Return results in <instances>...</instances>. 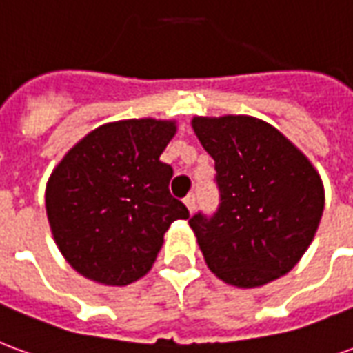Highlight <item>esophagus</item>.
Instances as JSON below:
<instances>
[{
  "label": "esophagus",
  "instance_id": "obj_1",
  "mask_svg": "<svg viewBox=\"0 0 353 353\" xmlns=\"http://www.w3.org/2000/svg\"><path fill=\"white\" fill-rule=\"evenodd\" d=\"M185 206L189 208V212H194V208H196V196H194V194H189V196H185Z\"/></svg>",
  "mask_w": 353,
  "mask_h": 353
}]
</instances>
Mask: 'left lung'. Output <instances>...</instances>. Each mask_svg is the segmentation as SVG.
I'll use <instances>...</instances> for the list:
<instances>
[{
  "mask_svg": "<svg viewBox=\"0 0 353 353\" xmlns=\"http://www.w3.org/2000/svg\"><path fill=\"white\" fill-rule=\"evenodd\" d=\"M192 130L215 161L219 208L192 215L208 268L234 288H261L299 263L325 206L312 162L261 119L194 117Z\"/></svg>",
  "mask_w": 353,
  "mask_h": 353,
  "instance_id": "obj_1",
  "label": "left lung"
}]
</instances>
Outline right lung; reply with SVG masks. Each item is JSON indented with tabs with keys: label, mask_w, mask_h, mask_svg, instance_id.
Here are the masks:
<instances>
[{
	"label": "right lung",
	"mask_w": 353,
	"mask_h": 353,
	"mask_svg": "<svg viewBox=\"0 0 353 353\" xmlns=\"http://www.w3.org/2000/svg\"><path fill=\"white\" fill-rule=\"evenodd\" d=\"M176 121L128 119L98 126L52 170L45 206L64 259L88 280L128 285L145 276L164 232L189 210L170 194L161 162Z\"/></svg>",
	"instance_id": "add662e5"
}]
</instances>
